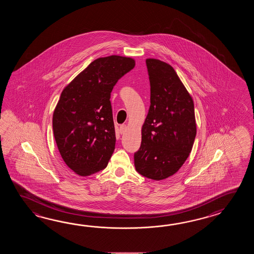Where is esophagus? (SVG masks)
<instances>
[{
	"label": "esophagus",
	"instance_id": "obj_1",
	"mask_svg": "<svg viewBox=\"0 0 254 254\" xmlns=\"http://www.w3.org/2000/svg\"><path fill=\"white\" fill-rule=\"evenodd\" d=\"M126 129H127V126L125 125H121L120 126V132L123 134V133H125V131H126Z\"/></svg>",
	"mask_w": 254,
	"mask_h": 254
}]
</instances>
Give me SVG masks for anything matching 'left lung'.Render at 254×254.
Returning <instances> with one entry per match:
<instances>
[{
  "instance_id": "1",
  "label": "left lung",
  "mask_w": 254,
  "mask_h": 254,
  "mask_svg": "<svg viewBox=\"0 0 254 254\" xmlns=\"http://www.w3.org/2000/svg\"><path fill=\"white\" fill-rule=\"evenodd\" d=\"M151 106L141 127V144L134 153L136 171L162 181L178 172L189 157L196 136L192 97L167 63L146 59Z\"/></svg>"
}]
</instances>
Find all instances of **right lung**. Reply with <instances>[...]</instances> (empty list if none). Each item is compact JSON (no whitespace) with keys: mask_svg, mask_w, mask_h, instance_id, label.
Here are the masks:
<instances>
[{"mask_svg":"<svg viewBox=\"0 0 254 254\" xmlns=\"http://www.w3.org/2000/svg\"><path fill=\"white\" fill-rule=\"evenodd\" d=\"M135 60L111 55L94 60L61 93L53 115L54 139L66 165L80 176L107 166L115 149L111 92Z\"/></svg>","mask_w":254,"mask_h":254,"instance_id":"add662e5","label":"right lung"}]
</instances>
